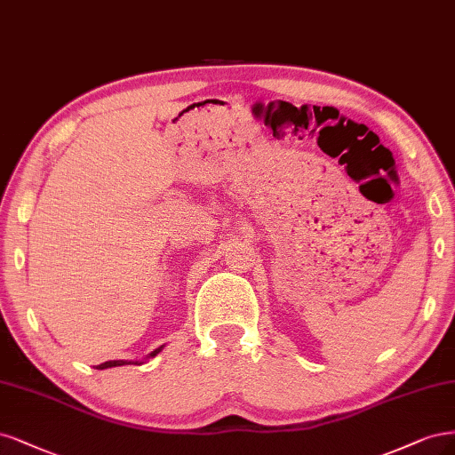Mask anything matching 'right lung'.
I'll use <instances>...</instances> for the list:
<instances>
[{"label":"right lung","instance_id":"right-lung-1","mask_svg":"<svg viewBox=\"0 0 455 455\" xmlns=\"http://www.w3.org/2000/svg\"><path fill=\"white\" fill-rule=\"evenodd\" d=\"M160 349H163V347H158V349H155V351H153V354H151V357H153V355H156ZM123 364H128V363H126V361H108V363H101V364H98V366H96V369H100V371H101V369H111V366H123Z\"/></svg>","mask_w":455,"mask_h":455}]
</instances>
